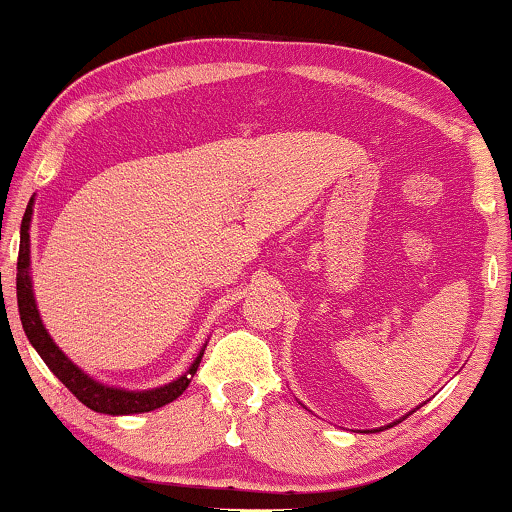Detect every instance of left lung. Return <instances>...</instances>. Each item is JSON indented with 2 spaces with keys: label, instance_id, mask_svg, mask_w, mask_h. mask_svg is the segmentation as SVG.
Returning <instances> with one entry per match:
<instances>
[{
  "label": "left lung",
  "instance_id": "8db88e82",
  "mask_svg": "<svg viewBox=\"0 0 512 512\" xmlns=\"http://www.w3.org/2000/svg\"><path fill=\"white\" fill-rule=\"evenodd\" d=\"M417 410V408H415ZM415 410H412V412H415ZM403 419V417H401ZM401 419H396V422H391V424H387L389 426V429H391V426H394V424H398V422H401ZM384 429V426H380V429H373V431H382Z\"/></svg>",
  "mask_w": 512,
  "mask_h": 512
}]
</instances>
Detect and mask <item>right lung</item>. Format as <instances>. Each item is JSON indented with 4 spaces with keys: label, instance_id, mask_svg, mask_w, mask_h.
Wrapping results in <instances>:
<instances>
[{
    "label": "right lung",
    "instance_id": "1",
    "mask_svg": "<svg viewBox=\"0 0 512 512\" xmlns=\"http://www.w3.org/2000/svg\"><path fill=\"white\" fill-rule=\"evenodd\" d=\"M34 198L27 202L23 223H20V249H18V275H16V291H18V312L20 321H23L25 335L30 340V345L37 349L41 359L51 373L86 405V408L95 412H104V415H139V412H151L163 405L172 403L174 398H179L191 384L195 370H198L205 347L200 349V354L195 356L191 368L177 380L163 384L156 389H142V391H130L121 387H109L95 377L76 366L72 359H67V354L55 345L51 335H48L44 321L39 317L37 300H34L32 291V275H30V223L34 212Z\"/></svg>",
    "mask_w": 512,
    "mask_h": 512
}]
</instances>
